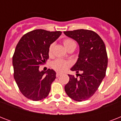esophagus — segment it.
<instances>
[{
	"mask_svg": "<svg viewBox=\"0 0 121 121\" xmlns=\"http://www.w3.org/2000/svg\"><path fill=\"white\" fill-rule=\"evenodd\" d=\"M61 75V73L57 72V73H56V77H60Z\"/></svg>",
	"mask_w": 121,
	"mask_h": 121,
	"instance_id": "34e87169",
	"label": "esophagus"
}]
</instances>
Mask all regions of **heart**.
I'll list each match as a JSON object with an SVG mask.
<instances>
[{
    "label": "heart",
    "instance_id": "heart-1",
    "mask_svg": "<svg viewBox=\"0 0 121 121\" xmlns=\"http://www.w3.org/2000/svg\"><path fill=\"white\" fill-rule=\"evenodd\" d=\"M63 43L66 49H68L72 46H76V43L75 41L71 38L65 39L63 41ZM53 46H54V44L51 43V44H49V47H48V54L49 56L52 55ZM70 65H71V63L70 61L62 60V59H56L53 61L51 65V67L53 70L59 72H63L65 71L68 67H70Z\"/></svg>",
    "mask_w": 121,
    "mask_h": 121
}]
</instances>
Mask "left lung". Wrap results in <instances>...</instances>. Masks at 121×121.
I'll use <instances>...</instances> for the list:
<instances>
[{
  "mask_svg": "<svg viewBox=\"0 0 121 121\" xmlns=\"http://www.w3.org/2000/svg\"><path fill=\"white\" fill-rule=\"evenodd\" d=\"M64 34L79 44L78 58L71 70L82 72L77 74L79 78L68 75L70 80L65 86V90L68 97L75 101L86 100L95 94L105 77L108 63L105 44L91 30L77 29L64 31Z\"/></svg>",
  "mask_w": 121,
  "mask_h": 121,
  "instance_id": "left-lung-1",
  "label": "left lung"
}]
</instances>
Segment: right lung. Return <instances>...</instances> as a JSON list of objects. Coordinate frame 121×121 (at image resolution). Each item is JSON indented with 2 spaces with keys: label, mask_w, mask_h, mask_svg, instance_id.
Instances as JSON below:
<instances>
[{
  "label": "right lung",
  "mask_w": 121,
  "mask_h": 121,
  "mask_svg": "<svg viewBox=\"0 0 121 121\" xmlns=\"http://www.w3.org/2000/svg\"><path fill=\"white\" fill-rule=\"evenodd\" d=\"M61 35V31L36 29L26 33L16 46L12 57L14 78L24 96L34 101L48 95L56 72L39 68L49 58L48 47Z\"/></svg>",
  "instance_id": "1"
}]
</instances>
